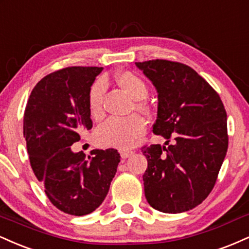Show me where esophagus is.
<instances>
[{
    "instance_id": "esophagus-1",
    "label": "esophagus",
    "mask_w": 249,
    "mask_h": 249,
    "mask_svg": "<svg viewBox=\"0 0 249 249\" xmlns=\"http://www.w3.org/2000/svg\"><path fill=\"white\" fill-rule=\"evenodd\" d=\"M134 154V151L131 150H121L120 151V155H121L122 159H128V157L131 156Z\"/></svg>"
}]
</instances>
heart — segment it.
Instances as JSON below:
<instances>
[{
  "mask_svg": "<svg viewBox=\"0 0 249 249\" xmlns=\"http://www.w3.org/2000/svg\"><path fill=\"white\" fill-rule=\"evenodd\" d=\"M115 80L120 87H122L131 99L135 100L134 106L139 112L149 113V106L144 99L148 96L149 89L145 81L129 71L119 72L115 75ZM106 92V84L104 80H98L90 87L89 93V107L90 115L99 119L102 115V100ZM145 131V122L137 114L127 118H110L96 131V139L101 144L107 147L127 149L141 137Z\"/></svg>",
  "mask_w": 249,
  "mask_h": 249,
  "instance_id": "1",
  "label": "heart"
}]
</instances>
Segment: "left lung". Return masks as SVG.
<instances>
[{"mask_svg": "<svg viewBox=\"0 0 249 249\" xmlns=\"http://www.w3.org/2000/svg\"><path fill=\"white\" fill-rule=\"evenodd\" d=\"M135 65L157 90L153 131L166 140L163 147L142 148L145 198L160 212L189 211L212 191L226 156V110L218 93L188 65L163 59Z\"/></svg>", "mask_w": 249, "mask_h": 249, "instance_id": "left-lung-1", "label": "left lung"}]
</instances>
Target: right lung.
<instances>
[{"instance_id":"right-lung-1","label":"right lung","mask_w":249,"mask_h":249,"mask_svg":"<svg viewBox=\"0 0 249 249\" xmlns=\"http://www.w3.org/2000/svg\"><path fill=\"white\" fill-rule=\"evenodd\" d=\"M102 67H66L34 87L24 112V134L31 168L60 211L85 215L95 211L109 191L120 154L93 150L86 157L71 145L92 128L89 93Z\"/></svg>"}]
</instances>
